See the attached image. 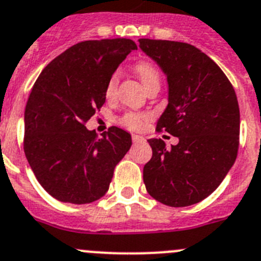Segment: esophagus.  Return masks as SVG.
Segmentation results:
<instances>
[{"label": "esophagus", "instance_id": "obj_1", "mask_svg": "<svg viewBox=\"0 0 261 261\" xmlns=\"http://www.w3.org/2000/svg\"><path fill=\"white\" fill-rule=\"evenodd\" d=\"M132 140L135 143H140V142H145V137H142V136H138V135H133L132 136Z\"/></svg>", "mask_w": 261, "mask_h": 261}]
</instances>
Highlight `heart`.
Returning a JSON list of instances; mask_svg holds the SVG:
<instances>
[{
  "instance_id": "obj_1",
  "label": "heart",
  "mask_w": 261,
  "mask_h": 261,
  "mask_svg": "<svg viewBox=\"0 0 261 261\" xmlns=\"http://www.w3.org/2000/svg\"><path fill=\"white\" fill-rule=\"evenodd\" d=\"M135 71L142 84L149 89L152 85H159L160 75L159 70L156 68L155 64H152L149 61H140L135 64ZM119 83V72L115 71L109 76L105 85V97L107 99H112L116 94V88H118ZM147 121H149V115L143 114V112H133L129 111L121 115L119 118L118 123L124 128L129 129V130H142L146 126Z\"/></svg>"
}]
</instances>
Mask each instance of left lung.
Returning a JSON list of instances; mask_svg holds the SVG:
<instances>
[{"instance_id":"left-lung-1","label":"left lung","mask_w":261,"mask_h":261,"mask_svg":"<svg viewBox=\"0 0 261 261\" xmlns=\"http://www.w3.org/2000/svg\"><path fill=\"white\" fill-rule=\"evenodd\" d=\"M140 47L168 79V106L156 132L178 137L167 149L149 140L151 159L143 182L154 199L171 207L195 204L212 194L236 162L240 146V106L219 66L186 42L140 38Z\"/></svg>"}]
</instances>
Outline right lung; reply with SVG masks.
Here are the masks:
<instances>
[{
	"label": "right lung",
	"instance_id": "right-lung-1",
	"mask_svg": "<svg viewBox=\"0 0 261 261\" xmlns=\"http://www.w3.org/2000/svg\"><path fill=\"white\" fill-rule=\"evenodd\" d=\"M137 45L129 38L89 40L53 59L33 84L24 111L23 147L40 185L59 202L103 197L132 145L118 126L98 137L88 123L103 106L105 85Z\"/></svg>",
	"mask_w": 261,
	"mask_h": 261
}]
</instances>
